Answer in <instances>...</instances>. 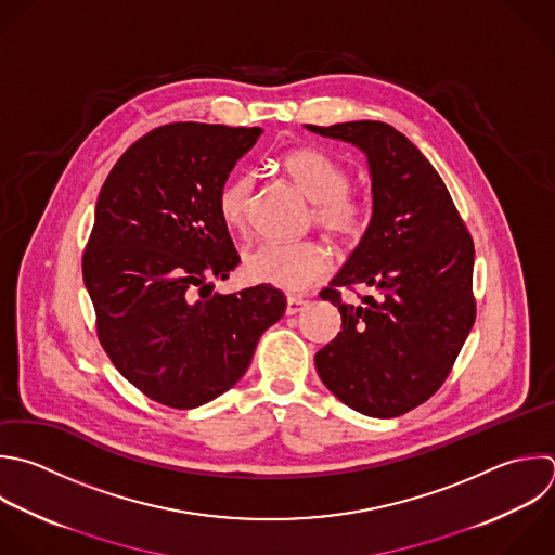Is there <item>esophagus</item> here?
Listing matches in <instances>:
<instances>
[{
	"mask_svg": "<svg viewBox=\"0 0 555 555\" xmlns=\"http://www.w3.org/2000/svg\"><path fill=\"white\" fill-rule=\"evenodd\" d=\"M308 306V301L306 299H301V297H286V314L291 317V314H297V312H301L304 308Z\"/></svg>",
	"mask_w": 555,
	"mask_h": 555,
	"instance_id": "1",
	"label": "esophagus"
}]
</instances>
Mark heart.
Segmentation results:
<instances>
[{"label": "heart", "instance_id": "heart-1", "mask_svg": "<svg viewBox=\"0 0 555 555\" xmlns=\"http://www.w3.org/2000/svg\"><path fill=\"white\" fill-rule=\"evenodd\" d=\"M288 180L314 204L312 221L340 241L362 236L369 225V206L349 195L351 176L343 163L312 147L288 152L280 160ZM254 197V178H230L217 197L221 221L230 230H245ZM330 269V254L314 241L260 243L243 258V275L251 284L282 291H304Z\"/></svg>", "mask_w": 555, "mask_h": 555}]
</instances>
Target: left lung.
Here are the masks:
<instances>
[{
  "label": "left lung",
  "instance_id": "left-lung-1",
  "mask_svg": "<svg viewBox=\"0 0 555 555\" xmlns=\"http://www.w3.org/2000/svg\"><path fill=\"white\" fill-rule=\"evenodd\" d=\"M306 130L358 147L373 195L364 236L321 291L338 308L343 332L317 351V373L345 405L392 418L440 388L473 327V241L436 169L392 126ZM356 283L376 295L343 305L337 288Z\"/></svg>",
  "mask_w": 555,
  "mask_h": 555
}]
</instances>
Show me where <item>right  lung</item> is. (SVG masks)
Returning a JSON list of instances; mask_svg holds the SVG:
<instances>
[{
  "label": "right lung",
  "instance_id": "right-lung-1",
  "mask_svg": "<svg viewBox=\"0 0 555 555\" xmlns=\"http://www.w3.org/2000/svg\"><path fill=\"white\" fill-rule=\"evenodd\" d=\"M260 128L171 124L113 167L82 258L98 336L150 399L191 410L230 390L286 310L273 286L215 293L238 254L217 197Z\"/></svg>",
  "mask_w": 555,
  "mask_h": 555
}]
</instances>
